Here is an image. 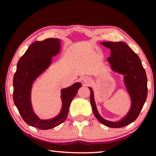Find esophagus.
<instances>
[{
  "instance_id": "esophagus-1",
  "label": "esophagus",
  "mask_w": 156,
  "mask_h": 156,
  "mask_svg": "<svg viewBox=\"0 0 156 156\" xmlns=\"http://www.w3.org/2000/svg\"><path fill=\"white\" fill-rule=\"evenodd\" d=\"M90 78L88 77V76H83L82 77V82L85 84H88L89 82H90Z\"/></svg>"
}]
</instances>
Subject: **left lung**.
<instances>
[{
    "mask_svg": "<svg viewBox=\"0 0 156 156\" xmlns=\"http://www.w3.org/2000/svg\"><path fill=\"white\" fill-rule=\"evenodd\" d=\"M101 44L110 49L111 56L107 58L112 72L123 75V82L131 100L129 112L120 120L112 121L104 119L98 112L93 89H90V101L94 114L97 120L110 128H121L133 122L138 118L145 102L148 88L147 76L139 57L123 42H102Z\"/></svg>",
    "mask_w": 156,
    "mask_h": 156,
    "instance_id": "left-lung-1",
    "label": "left lung"
}]
</instances>
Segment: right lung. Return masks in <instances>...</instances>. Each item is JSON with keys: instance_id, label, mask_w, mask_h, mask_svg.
<instances>
[{"instance_id": "1", "label": "right lung", "mask_w": 156, "mask_h": 156, "mask_svg": "<svg viewBox=\"0 0 156 156\" xmlns=\"http://www.w3.org/2000/svg\"><path fill=\"white\" fill-rule=\"evenodd\" d=\"M60 42L57 38L34 42L19 59L13 77L15 105L25 123L39 129H53L63 123L67 117L72 100L82 87L80 82H75L70 87L61 89L62 108L56 116L41 119L34 112L31 101L33 85L51 65L52 57L59 54Z\"/></svg>"}]
</instances>
